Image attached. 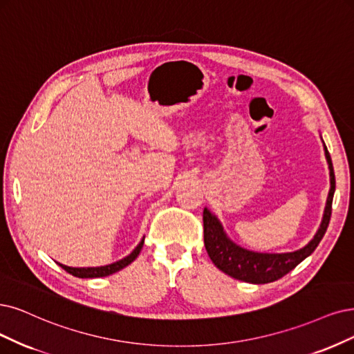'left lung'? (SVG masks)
<instances>
[{
    "mask_svg": "<svg viewBox=\"0 0 354 354\" xmlns=\"http://www.w3.org/2000/svg\"><path fill=\"white\" fill-rule=\"evenodd\" d=\"M325 157L328 162L330 167V192L328 198H326V205L324 210V217L321 221V226L317 232L313 239L304 246L302 250H297L295 252H286V254H263V252H254L248 251L245 248H241L234 242H232L227 234L223 230V226L218 221V218L212 214L210 212L204 208L203 221H204V245L208 257L214 263V266L226 272L227 276L254 284H266L276 281L286 276L287 272L292 271L297 264L309 257L315 248L319 245L321 239L326 232V227L330 225L331 210H333V197L335 191V176H334V167L331 162V156L326 150L324 144Z\"/></svg>",
    "mask_w": 354,
    "mask_h": 354,
    "instance_id": "left-lung-1",
    "label": "left lung"
}]
</instances>
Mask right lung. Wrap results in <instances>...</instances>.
<instances>
[{"label": "right lung", "mask_w": 354, "mask_h": 354, "mask_svg": "<svg viewBox=\"0 0 354 354\" xmlns=\"http://www.w3.org/2000/svg\"><path fill=\"white\" fill-rule=\"evenodd\" d=\"M142 243H144V238L141 239V242L137 245L136 250L131 252L128 257L116 261V263L113 264H109V266H103V267H88V268H74V267H67V266H62L59 264L65 271L73 274L74 277H80V279H96V277H106V276H111V274H115L120 270L125 268L127 266H129L133 261L138 257L141 248H142Z\"/></svg>", "instance_id": "right-lung-1"}]
</instances>
